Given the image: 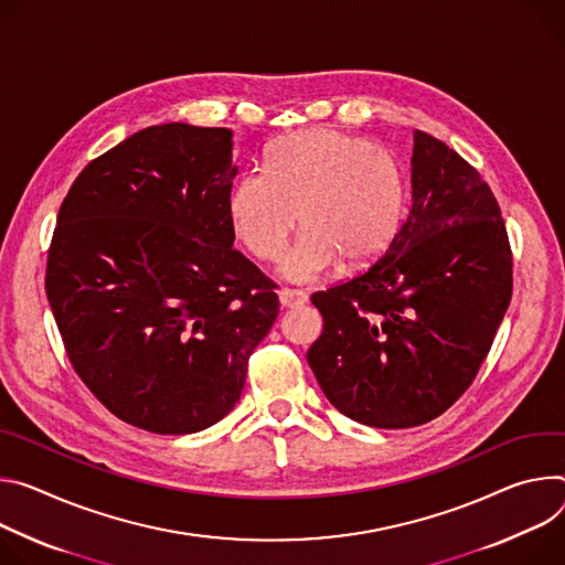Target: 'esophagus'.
I'll use <instances>...</instances> for the list:
<instances>
[{"label": "esophagus", "mask_w": 565, "mask_h": 565, "mask_svg": "<svg viewBox=\"0 0 565 565\" xmlns=\"http://www.w3.org/2000/svg\"><path fill=\"white\" fill-rule=\"evenodd\" d=\"M278 298H280V305L287 307V309H296V307H302L307 302V294H302L298 289H289V287L280 289Z\"/></svg>", "instance_id": "34e87169"}]
</instances>
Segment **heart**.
<instances>
[{
    "label": "heart",
    "mask_w": 565,
    "mask_h": 565,
    "mask_svg": "<svg viewBox=\"0 0 565 565\" xmlns=\"http://www.w3.org/2000/svg\"><path fill=\"white\" fill-rule=\"evenodd\" d=\"M404 204L406 185L393 154L337 130H302L271 146L267 170L239 174L228 217L237 239L265 263L285 256L300 222L302 235L282 276L311 285L339 263L354 269L380 258Z\"/></svg>",
    "instance_id": "b5f03b06"
}]
</instances>
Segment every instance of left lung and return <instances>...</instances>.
Here are the masks:
<instances>
[{"instance_id": "left-lung-1", "label": "left lung", "mask_w": 565, "mask_h": 565, "mask_svg": "<svg viewBox=\"0 0 565 565\" xmlns=\"http://www.w3.org/2000/svg\"><path fill=\"white\" fill-rule=\"evenodd\" d=\"M413 204L384 256L317 291L307 363L330 404L374 428L443 415L473 382L512 298V250L478 170L413 132Z\"/></svg>"}]
</instances>
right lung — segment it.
<instances>
[{"instance_id": "obj_1", "label": "right lung", "mask_w": 565, "mask_h": 565, "mask_svg": "<svg viewBox=\"0 0 565 565\" xmlns=\"http://www.w3.org/2000/svg\"><path fill=\"white\" fill-rule=\"evenodd\" d=\"M233 132L166 122L94 159L60 206L46 298L67 356L118 419L198 433L237 404L278 317L233 248Z\"/></svg>"}]
</instances>
